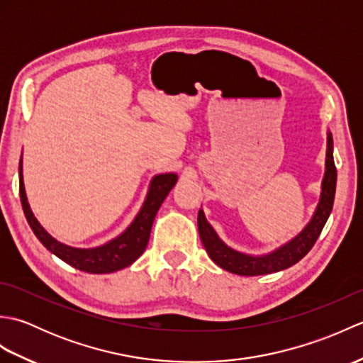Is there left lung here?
<instances>
[{
	"label": "left lung",
	"instance_id": "1",
	"mask_svg": "<svg viewBox=\"0 0 363 363\" xmlns=\"http://www.w3.org/2000/svg\"><path fill=\"white\" fill-rule=\"evenodd\" d=\"M335 184H337V168L333 156V134H328V152H326V173L321 184V198L320 204L315 211L313 218L309 225L304 228L303 233L293 238L287 245L281 246L279 250L267 254V256H248V254L234 251L228 245L223 243L218 235L215 234L212 226L207 223L204 212H198V230L199 238L209 257L229 273L240 276H259L281 272V269L295 265L296 262L303 259L312 246L317 242L323 228L333 211L334 196H335Z\"/></svg>",
	"mask_w": 363,
	"mask_h": 363
}]
</instances>
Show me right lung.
Instances as JSON below:
<instances>
[{
    "label": "right lung",
    "mask_w": 363,
    "mask_h": 363,
    "mask_svg": "<svg viewBox=\"0 0 363 363\" xmlns=\"http://www.w3.org/2000/svg\"><path fill=\"white\" fill-rule=\"evenodd\" d=\"M18 176H20V199L23 206V212L29 223L30 229L35 234L38 240L42 242L46 250L56 254L59 259H62L67 264L72 267L81 269V272L87 273H112L121 269L125 267H129L133 262H135L142 256L146 245L150 240L152 221L156 218V213L159 211L160 204L164 203V199L169 194V190L174 187L177 181V176L174 173L159 174L151 181L148 196H146L142 211L138 212L135 220L133 221L125 233L113 238L109 243L98 248L90 250H81V248H72L64 243L57 242L56 238H52L46 230L40 226L34 217V213L30 212V207L28 204L25 186H23V174H21V159L18 167Z\"/></svg>",
    "instance_id": "right-lung-1"
}]
</instances>
